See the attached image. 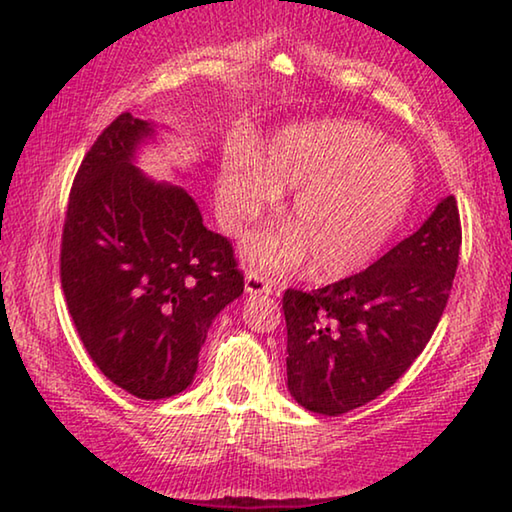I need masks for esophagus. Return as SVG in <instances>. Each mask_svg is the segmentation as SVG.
I'll return each mask as SVG.
<instances>
[{"mask_svg": "<svg viewBox=\"0 0 512 512\" xmlns=\"http://www.w3.org/2000/svg\"><path fill=\"white\" fill-rule=\"evenodd\" d=\"M246 291L248 293H271L273 291V282L264 277L257 271H248L246 273Z\"/></svg>", "mask_w": 512, "mask_h": 512, "instance_id": "esophagus-1", "label": "esophagus"}]
</instances>
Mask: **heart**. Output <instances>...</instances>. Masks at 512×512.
Listing matches in <instances>:
<instances>
[{"instance_id":"obj_1","label":"heart","mask_w":512,"mask_h":512,"mask_svg":"<svg viewBox=\"0 0 512 512\" xmlns=\"http://www.w3.org/2000/svg\"><path fill=\"white\" fill-rule=\"evenodd\" d=\"M354 119L284 126L257 155L230 158L216 183L225 230L244 235L277 192H291L287 225L246 244L250 262L268 271L309 264L316 280L366 268L404 221L415 196V164L400 144Z\"/></svg>"}]
</instances>
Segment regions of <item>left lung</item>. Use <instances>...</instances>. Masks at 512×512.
<instances>
[{
	"mask_svg": "<svg viewBox=\"0 0 512 512\" xmlns=\"http://www.w3.org/2000/svg\"><path fill=\"white\" fill-rule=\"evenodd\" d=\"M461 253L456 198L366 271L287 289V386L300 406L341 415L375 400L420 357L447 307Z\"/></svg>",
	"mask_w": 512,
	"mask_h": 512,
	"instance_id": "obj_1",
	"label": "left lung"
}]
</instances>
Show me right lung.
Returning <instances> with one entry per match:
<instances>
[{
	"instance_id": "add662e5",
	"label": "right lung",
	"mask_w": 512,
	"mask_h": 512,
	"mask_svg": "<svg viewBox=\"0 0 512 512\" xmlns=\"http://www.w3.org/2000/svg\"><path fill=\"white\" fill-rule=\"evenodd\" d=\"M153 124L121 112L69 192L60 282L85 350L140 400L183 393L216 314L244 293L225 237L207 230L187 189L135 167Z\"/></svg>"
}]
</instances>
